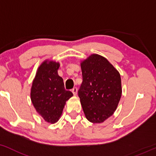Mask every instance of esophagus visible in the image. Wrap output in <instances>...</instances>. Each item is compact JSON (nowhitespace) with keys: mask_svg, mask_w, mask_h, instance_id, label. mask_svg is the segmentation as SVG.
<instances>
[{"mask_svg":"<svg viewBox=\"0 0 156 156\" xmlns=\"http://www.w3.org/2000/svg\"><path fill=\"white\" fill-rule=\"evenodd\" d=\"M71 91H72V92H73V94L76 95L77 94V92H78V89H77V87H74L72 90H71Z\"/></svg>","mask_w":156,"mask_h":156,"instance_id":"1","label":"esophagus"}]
</instances>
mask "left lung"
I'll use <instances>...</instances> for the list:
<instances>
[{"label": "left lung", "mask_w": 156, "mask_h": 156, "mask_svg": "<svg viewBox=\"0 0 156 156\" xmlns=\"http://www.w3.org/2000/svg\"><path fill=\"white\" fill-rule=\"evenodd\" d=\"M83 81L78 97L86 118L99 123L110 117L121 97V79L117 70L105 57L92 54L80 64Z\"/></svg>", "instance_id": "1"}]
</instances>
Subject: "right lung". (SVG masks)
<instances>
[{"label":"right lung","mask_w":156,"mask_h":156,"mask_svg":"<svg viewBox=\"0 0 156 156\" xmlns=\"http://www.w3.org/2000/svg\"><path fill=\"white\" fill-rule=\"evenodd\" d=\"M59 67L58 62L45 61L37 70L31 89L33 106L43 119L51 123L59 120L65 102L73 95L65 90L62 78L57 73Z\"/></svg>","instance_id":"obj_1"}]
</instances>
